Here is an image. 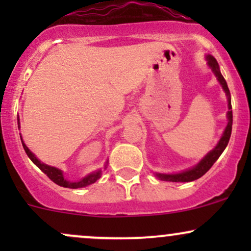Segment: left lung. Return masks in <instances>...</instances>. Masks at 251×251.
Here are the masks:
<instances>
[{"mask_svg": "<svg viewBox=\"0 0 251 251\" xmlns=\"http://www.w3.org/2000/svg\"><path fill=\"white\" fill-rule=\"evenodd\" d=\"M205 59L206 61H208L209 68L212 71V73L215 74V76L217 77L218 82H220V85L222 86V88H223L224 93H226V96L227 108H229V111H227L226 113V118H227L226 127L224 129L221 139L218 140L217 145H216L215 148L209 152V153L204 155L203 159H201L197 165L192 166L191 169L185 170V171L178 172V174H159V172H155L154 174L155 177L159 178L160 180L185 183V181H192V180L198 179V178H201V176L205 175L206 172L209 171L210 168L214 165L216 160L220 158V155L223 153V151L226 148L227 143H229L230 135H231V129H232V111H231V97H230V91L229 88H227L226 79H224L223 75H222L217 60H216L212 55H210V54H206Z\"/></svg>", "mask_w": 251, "mask_h": 251, "instance_id": "left-lung-1", "label": "left lung"}]
</instances>
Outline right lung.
<instances>
[{
  "label": "right lung",
  "mask_w": 251,
  "mask_h": 251,
  "mask_svg": "<svg viewBox=\"0 0 251 251\" xmlns=\"http://www.w3.org/2000/svg\"><path fill=\"white\" fill-rule=\"evenodd\" d=\"M17 120H19V126H20V119H17ZM21 142H22V146H24L25 153H27L28 157H29V159L31 160V162L35 164V165L40 170H41L43 174L47 175L48 178L53 180L55 184H57V185L63 186V188H70V189L85 188V186L91 185V184L96 183V181L99 179L100 177H101L102 170L99 169V170H96L94 172H91V174H88L87 176H85V177L81 178L80 180H76V181L67 180L65 178V176H63L62 170L54 168V166L47 165V164L42 163L41 160L37 159V157H35V154H34L33 152H31L30 150L27 148V145H25L24 140H22V138H21ZM106 169H107V162H106L105 165H103V170H106Z\"/></svg>",
  "instance_id": "obj_1"
}]
</instances>
